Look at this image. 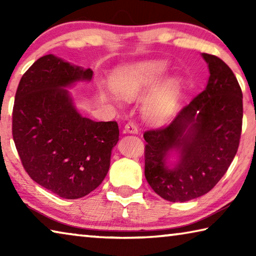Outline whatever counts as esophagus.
I'll return each instance as SVG.
<instances>
[{"label":"esophagus","mask_w":256,"mask_h":256,"mask_svg":"<svg viewBox=\"0 0 256 256\" xmlns=\"http://www.w3.org/2000/svg\"><path fill=\"white\" fill-rule=\"evenodd\" d=\"M124 132H125V133H131V134H138V128L136 123L128 122L126 125H125Z\"/></svg>","instance_id":"1"}]
</instances>
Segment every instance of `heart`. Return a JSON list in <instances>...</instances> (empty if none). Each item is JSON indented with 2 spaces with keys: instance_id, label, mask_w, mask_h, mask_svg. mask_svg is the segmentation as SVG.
<instances>
[{
  "instance_id": "1",
  "label": "heart",
  "mask_w": 256,
  "mask_h": 256,
  "mask_svg": "<svg viewBox=\"0 0 256 256\" xmlns=\"http://www.w3.org/2000/svg\"><path fill=\"white\" fill-rule=\"evenodd\" d=\"M166 72L167 64L162 60L138 62L118 68L110 79L112 89L116 94H110V100L120 105V96L125 100H134L146 94L142 102L144 118L152 123L167 122L178 105L180 80L170 79L152 86Z\"/></svg>"
}]
</instances>
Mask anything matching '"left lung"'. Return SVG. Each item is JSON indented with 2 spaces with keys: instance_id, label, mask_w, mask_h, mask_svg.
<instances>
[{
  "instance_id": "8db88e82",
  "label": "left lung",
  "mask_w": 256,
  "mask_h": 256,
  "mask_svg": "<svg viewBox=\"0 0 256 256\" xmlns=\"http://www.w3.org/2000/svg\"><path fill=\"white\" fill-rule=\"evenodd\" d=\"M209 68L206 89L167 126L144 134V175L156 193L170 202L204 196L226 174L240 146L242 94L222 60L202 53ZM176 153L175 164H168Z\"/></svg>"
}]
</instances>
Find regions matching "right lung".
Instances as JSON below:
<instances>
[{"label": "right lung", "mask_w": 256, "mask_h": 256, "mask_svg": "<svg viewBox=\"0 0 256 256\" xmlns=\"http://www.w3.org/2000/svg\"><path fill=\"white\" fill-rule=\"evenodd\" d=\"M92 74L48 54L28 68L16 92L12 134L24 168L36 183L68 200L102 184L120 136L116 122L84 118L68 90L92 81Z\"/></svg>", "instance_id": "add662e5"}]
</instances>
